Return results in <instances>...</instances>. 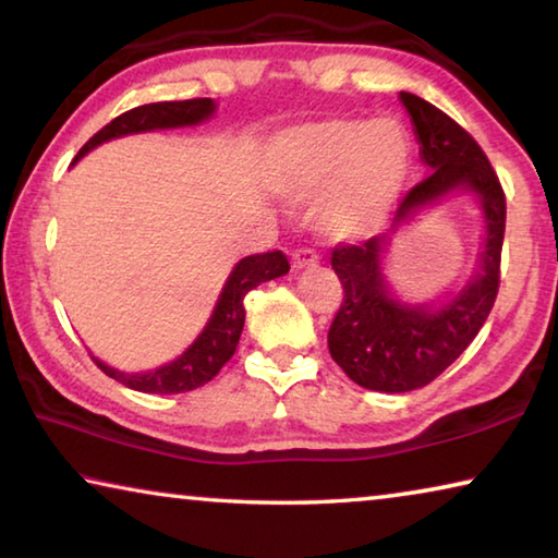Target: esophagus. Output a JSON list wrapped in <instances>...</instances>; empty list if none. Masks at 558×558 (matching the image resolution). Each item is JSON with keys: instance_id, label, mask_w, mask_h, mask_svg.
<instances>
[{"instance_id": "esophagus-1", "label": "esophagus", "mask_w": 558, "mask_h": 558, "mask_svg": "<svg viewBox=\"0 0 558 558\" xmlns=\"http://www.w3.org/2000/svg\"><path fill=\"white\" fill-rule=\"evenodd\" d=\"M317 266V253L313 248H298L292 253V268L302 270V268H315Z\"/></svg>"}]
</instances>
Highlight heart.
Wrapping results in <instances>:
<instances>
[{
	"label": "heart",
	"instance_id": "heart-1",
	"mask_svg": "<svg viewBox=\"0 0 558 558\" xmlns=\"http://www.w3.org/2000/svg\"><path fill=\"white\" fill-rule=\"evenodd\" d=\"M411 143L399 120L329 118L282 130L268 145L263 177L282 199L310 206L319 235L356 241L379 231L399 204Z\"/></svg>",
	"mask_w": 558,
	"mask_h": 558
}]
</instances>
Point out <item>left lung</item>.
<instances>
[{"instance_id":"obj_1","label":"left lung","mask_w":558,"mask_h":558,"mask_svg":"<svg viewBox=\"0 0 558 558\" xmlns=\"http://www.w3.org/2000/svg\"><path fill=\"white\" fill-rule=\"evenodd\" d=\"M399 98L409 110L421 143V159L430 174L405 194L393 229L423 206L462 189L475 194L483 206L485 245L475 276L438 307L405 305L391 295L381 272L389 233L374 235L362 245H335L332 268L344 298L327 335L329 354L354 384L386 393L430 384L477 337L499 290L507 219L502 184L470 132L413 93L401 90Z\"/></svg>"}]
</instances>
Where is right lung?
I'll return each mask as SVG.
<instances>
[{
  "label": "right lung",
  "mask_w": 558,
  "mask_h": 558,
  "mask_svg": "<svg viewBox=\"0 0 558 558\" xmlns=\"http://www.w3.org/2000/svg\"><path fill=\"white\" fill-rule=\"evenodd\" d=\"M214 110L216 106L211 98L149 102V106L132 108L128 112H122L116 120H110L102 130H98L96 135L81 147V153L75 155L73 162H78V159L90 153L93 147L122 135L199 125V122L214 116ZM288 270L290 263L286 258V253L280 251L256 253V256H248L241 263H235V268L231 270L229 280H226L219 302H216L211 319L206 323L204 332L194 339V344L189 347L182 356L159 366V369L145 374H125L102 364L96 356H93V362H96L100 366V372H106L110 379L143 393H184L199 389V386L211 381L214 376L221 372V366L229 362L235 352V344H239L245 323L243 298L248 295L253 288L260 286V282L286 276Z\"/></svg>",
  "instance_id": "obj_1"
}]
</instances>
